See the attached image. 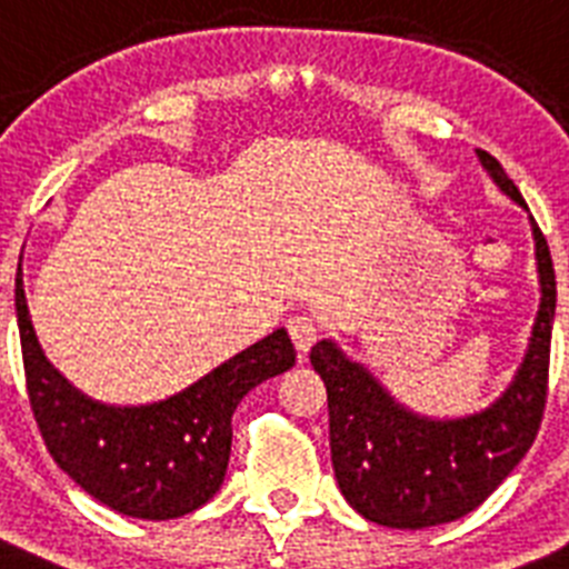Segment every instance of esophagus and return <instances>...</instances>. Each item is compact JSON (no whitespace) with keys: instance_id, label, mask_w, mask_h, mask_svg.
<instances>
[{"instance_id":"esophagus-1","label":"esophagus","mask_w":569,"mask_h":569,"mask_svg":"<svg viewBox=\"0 0 569 569\" xmlns=\"http://www.w3.org/2000/svg\"><path fill=\"white\" fill-rule=\"evenodd\" d=\"M289 336H292L295 347H298L300 352H307L309 347L321 338V323H318L315 315H292V318H289Z\"/></svg>"}]
</instances>
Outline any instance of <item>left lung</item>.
Segmentation results:
<instances>
[{"mask_svg": "<svg viewBox=\"0 0 569 569\" xmlns=\"http://www.w3.org/2000/svg\"><path fill=\"white\" fill-rule=\"evenodd\" d=\"M486 173L512 202L527 208L500 161L477 150ZM529 211V208H527ZM541 307L527 356L509 388L489 408L457 419H431L399 405L365 365L318 341L309 352L327 385L332 469L347 503L390 529L439 527L469 515L523 460L541 428L556 318V269L532 217Z\"/></svg>", "mask_w": 569, "mask_h": 569, "instance_id": "8db88e82", "label": "left lung"}]
</instances>
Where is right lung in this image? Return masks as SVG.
I'll return each mask as SVG.
<instances>
[{
    "mask_svg": "<svg viewBox=\"0 0 569 569\" xmlns=\"http://www.w3.org/2000/svg\"><path fill=\"white\" fill-rule=\"evenodd\" d=\"M13 298L28 402L49 455L86 495L130 518L170 520L208 503L226 480L237 405L298 356L289 332L274 329L164 402L118 408L83 396L51 367L19 274Z\"/></svg>",
    "mask_w": 569,
    "mask_h": 569,
    "instance_id": "right-lung-1",
    "label": "right lung"
}]
</instances>
